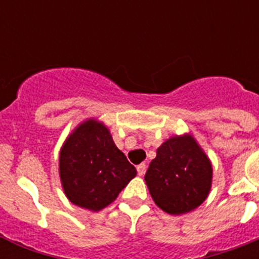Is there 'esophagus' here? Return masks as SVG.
Instances as JSON below:
<instances>
[{"mask_svg":"<svg viewBox=\"0 0 259 259\" xmlns=\"http://www.w3.org/2000/svg\"><path fill=\"white\" fill-rule=\"evenodd\" d=\"M145 171H146V164L145 163H141V164H139V166H137V174H139L140 176H143L144 174H145Z\"/></svg>","mask_w":259,"mask_h":259,"instance_id":"1","label":"esophagus"}]
</instances>
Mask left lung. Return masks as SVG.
I'll return each mask as SVG.
<instances>
[{
  "label": "left lung",
  "mask_w": 259,
  "mask_h": 259,
  "mask_svg": "<svg viewBox=\"0 0 259 259\" xmlns=\"http://www.w3.org/2000/svg\"><path fill=\"white\" fill-rule=\"evenodd\" d=\"M144 179L159 209L182 215L207 198L212 164L193 135H175L158 148Z\"/></svg>",
  "instance_id": "obj_1"
}]
</instances>
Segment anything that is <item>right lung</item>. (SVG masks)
Wrapping results in <instances>:
<instances>
[{
	"label": "right lung",
	"instance_id": "add662e5",
	"mask_svg": "<svg viewBox=\"0 0 259 259\" xmlns=\"http://www.w3.org/2000/svg\"><path fill=\"white\" fill-rule=\"evenodd\" d=\"M136 174L116 148L109 128L98 119L79 123L59 150V178L66 197L91 211L114 202Z\"/></svg>",
	"mask_w": 259,
	"mask_h": 259
}]
</instances>
